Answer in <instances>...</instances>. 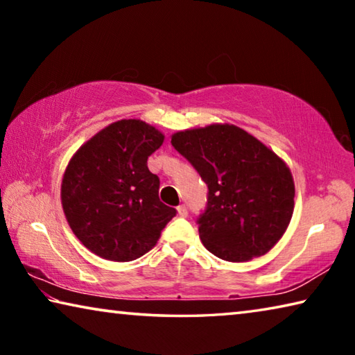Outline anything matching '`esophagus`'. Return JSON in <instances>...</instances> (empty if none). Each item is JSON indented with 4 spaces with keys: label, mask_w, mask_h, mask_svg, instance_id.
I'll return each mask as SVG.
<instances>
[{
    "label": "esophagus",
    "mask_w": 355,
    "mask_h": 355,
    "mask_svg": "<svg viewBox=\"0 0 355 355\" xmlns=\"http://www.w3.org/2000/svg\"><path fill=\"white\" fill-rule=\"evenodd\" d=\"M177 211H178V216H182V218H186V216H188V207H186V205H180V207L177 208Z\"/></svg>",
    "instance_id": "esophagus-1"
}]
</instances>
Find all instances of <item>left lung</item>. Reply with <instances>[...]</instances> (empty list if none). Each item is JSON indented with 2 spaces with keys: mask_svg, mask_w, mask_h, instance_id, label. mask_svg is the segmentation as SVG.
I'll return each instance as SVG.
<instances>
[{
  "mask_svg": "<svg viewBox=\"0 0 355 355\" xmlns=\"http://www.w3.org/2000/svg\"><path fill=\"white\" fill-rule=\"evenodd\" d=\"M172 146L208 186L197 218L213 255L248 261L274 248L294 209L291 172L272 150L235 125L180 131Z\"/></svg>",
  "mask_w": 355,
  "mask_h": 355,
  "instance_id": "obj_1",
  "label": "left lung"
}]
</instances>
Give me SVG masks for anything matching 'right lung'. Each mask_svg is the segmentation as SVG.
<instances>
[{"label":"right lung","mask_w":355,"mask_h":355,"mask_svg":"<svg viewBox=\"0 0 355 355\" xmlns=\"http://www.w3.org/2000/svg\"><path fill=\"white\" fill-rule=\"evenodd\" d=\"M164 141L142 120H119L78 150L65 169V218L89 250L131 261L153 248L177 209L159 200V178L147 159Z\"/></svg>","instance_id":"add662e5"}]
</instances>
